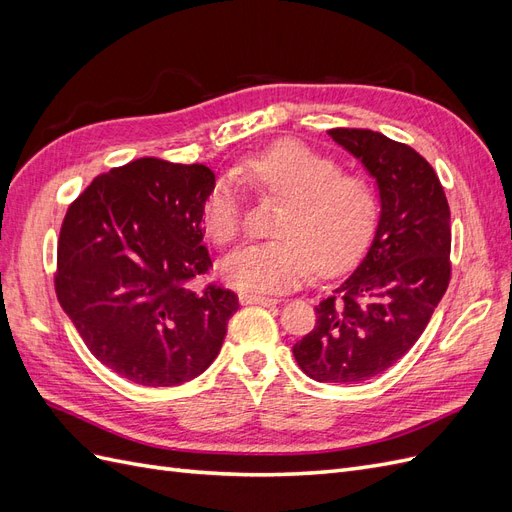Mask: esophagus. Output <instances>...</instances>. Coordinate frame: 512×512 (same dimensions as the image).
<instances>
[{
  "mask_svg": "<svg viewBox=\"0 0 512 512\" xmlns=\"http://www.w3.org/2000/svg\"><path fill=\"white\" fill-rule=\"evenodd\" d=\"M239 301H241L243 305H267V307L277 305V299H271V297H258V294H247V292L239 294Z\"/></svg>",
  "mask_w": 512,
  "mask_h": 512,
  "instance_id": "esophagus-1",
  "label": "esophagus"
}]
</instances>
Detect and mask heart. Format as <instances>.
I'll return each mask as SVG.
<instances>
[{"label":"heart","instance_id":"obj_1","mask_svg":"<svg viewBox=\"0 0 512 512\" xmlns=\"http://www.w3.org/2000/svg\"><path fill=\"white\" fill-rule=\"evenodd\" d=\"M235 175L262 200H282L273 239L232 252L222 265L226 284L247 294H277L299 286L312 267L333 273L361 252L378 218L374 183L356 170L301 143L284 141L245 158ZM207 235L218 245L239 239L245 226L243 194L213 185L203 205Z\"/></svg>","mask_w":512,"mask_h":512}]
</instances>
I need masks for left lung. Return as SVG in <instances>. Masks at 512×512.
Returning <instances> with one entry per match:
<instances>
[{
	"mask_svg": "<svg viewBox=\"0 0 512 512\" xmlns=\"http://www.w3.org/2000/svg\"><path fill=\"white\" fill-rule=\"evenodd\" d=\"M376 179L380 220L367 254L292 354L309 378L354 384L395 365L423 335L451 282V209L431 164L374 130L333 128Z\"/></svg>",
	"mask_w": 512,
	"mask_h": 512,
	"instance_id": "1",
	"label": "left lung"
}]
</instances>
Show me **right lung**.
Returning a JSON list of instances; mask_svg holds the SVG:
<instances>
[{
  "label": "right lung",
  "mask_w": 512,
  "mask_h": 512,
  "mask_svg": "<svg viewBox=\"0 0 512 512\" xmlns=\"http://www.w3.org/2000/svg\"><path fill=\"white\" fill-rule=\"evenodd\" d=\"M203 164L141 158L98 175L68 207L55 292L96 359L141 386L183 384L218 356L239 297L211 271Z\"/></svg>",
  "instance_id": "add662e5"
}]
</instances>
